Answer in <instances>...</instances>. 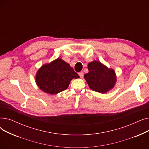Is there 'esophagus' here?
I'll return each instance as SVG.
<instances>
[{"label": "esophagus", "mask_w": 149, "mask_h": 149, "mask_svg": "<svg viewBox=\"0 0 149 149\" xmlns=\"http://www.w3.org/2000/svg\"><path fill=\"white\" fill-rule=\"evenodd\" d=\"M79 75H80V78H83V75H84V73H83V72H79Z\"/></svg>", "instance_id": "esophagus-1"}]
</instances>
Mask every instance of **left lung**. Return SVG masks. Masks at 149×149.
<instances>
[{"mask_svg":"<svg viewBox=\"0 0 149 149\" xmlns=\"http://www.w3.org/2000/svg\"><path fill=\"white\" fill-rule=\"evenodd\" d=\"M88 68L89 72L84 77L92 90L106 93L113 88L116 83V75L112 69L107 68L98 61L89 63Z\"/></svg>","mask_w":149,"mask_h":149,"instance_id":"left-lung-1","label":"left lung"}]
</instances>
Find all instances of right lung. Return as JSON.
<instances>
[{"label":"right lung","mask_w":149,"mask_h":149,"mask_svg":"<svg viewBox=\"0 0 149 149\" xmlns=\"http://www.w3.org/2000/svg\"><path fill=\"white\" fill-rule=\"evenodd\" d=\"M79 77L68 63L58 58L38 70L36 81L41 90L54 95L66 89L70 81Z\"/></svg>","instance_id":"add662e5"}]
</instances>
